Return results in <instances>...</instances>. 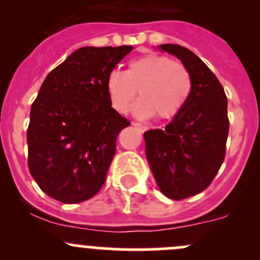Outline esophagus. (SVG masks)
I'll use <instances>...</instances> for the list:
<instances>
[{"instance_id": "obj_1", "label": "esophagus", "mask_w": 260, "mask_h": 260, "mask_svg": "<svg viewBox=\"0 0 260 260\" xmlns=\"http://www.w3.org/2000/svg\"><path fill=\"white\" fill-rule=\"evenodd\" d=\"M132 125H133V127L138 128V129H140L141 132H145V131H147V127H146V125L141 124V123H138V122H132Z\"/></svg>"}]
</instances>
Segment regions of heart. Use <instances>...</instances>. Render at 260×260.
Masks as SVG:
<instances>
[{
	"label": "heart",
	"instance_id": "1",
	"mask_svg": "<svg viewBox=\"0 0 260 260\" xmlns=\"http://www.w3.org/2000/svg\"><path fill=\"white\" fill-rule=\"evenodd\" d=\"M140 90L136 104L138 117L154 115L158 120L176 117L192 93L190 70L180 61L159 54H147L131 60L125 72L113 70L107 77V91L113 108L127 113Z\"/></svg>",
	"mask_w": 260,
	"mask_h": 260
}]
</instances>
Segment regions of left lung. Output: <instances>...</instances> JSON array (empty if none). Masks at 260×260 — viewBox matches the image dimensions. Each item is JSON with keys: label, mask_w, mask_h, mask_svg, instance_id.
I'll return each instance as SVG.
<instances>
[{"label": "left lung", "mask_w": 260, "mask_h": 260, "mask_svg": "<svg viewBox=\"0 0 260 260\" xmlns=\"http://www.w3.org/2000/svg\"><path fill=\"white\" fill-rule=\"evenodd\" d=\"M159 48L179 57L190 70L192 93L164 129L145 132L146 156L162 193L183 200L208 188L224 162L228 98L219 79L191 50L176 44Z\"/></svg>", "instance_id": "1"}]
</instances>
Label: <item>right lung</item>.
Wrapping results in <instances>:
<instances>
[{
    "label": "right lung",
    "instance_id": "1",
    "mask_svg": "<svg viewBox=\"0 0 260 260\" xmlns=\"http://www.w3.org/2000/svg\"><path fill=\"white\" fill-rule=\"evenodd\" d=\"M132 50L80 48L44 80L31 106L27 165L50 198L81 203L106 182L118 135L131 124L112 108L107 77Z\"/></svg>",
    "mask_w": 260,
    "mask_h": 260
}]
</instances>
